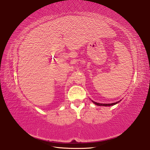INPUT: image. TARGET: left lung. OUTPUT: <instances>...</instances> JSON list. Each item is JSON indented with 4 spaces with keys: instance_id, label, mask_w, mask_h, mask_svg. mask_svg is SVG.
Here are the masks:
<instances>
[{
    "instance_id": "obj_1",
    "label": "left lung",
    "mask_w": 150,
    "mask_h": 150,
    "mask_svg": "<svg viewBox=\"0 0 150 150\" xmlns=\"http://www.w3.org/2000/svg\"><path fill=\"white\" fill-rule=\"evenodd\" d=\"M91 101L93 102V103L95 104V105H97V106H113V105H116V104H117V103H119L120 101H121V100H120V101H117V102H115V103H110V104H103V103H97V102H96V101H93V100H91Z\"/></svg>"
}]
</instances>
